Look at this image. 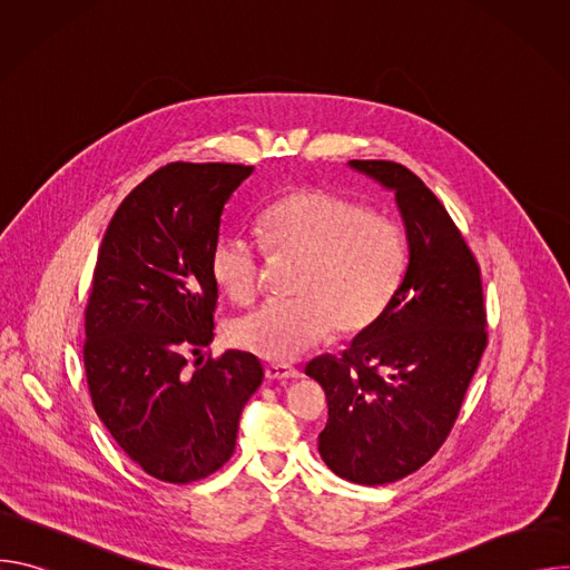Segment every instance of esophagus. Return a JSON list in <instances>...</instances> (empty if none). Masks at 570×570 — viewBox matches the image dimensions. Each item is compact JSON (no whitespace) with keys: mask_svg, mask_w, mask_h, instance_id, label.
I'll list each match as a JSON object with an SVG mask.
<instances>
[{"mask_svg":"<svg viewBox=\"0 0 570 570\" xmlns=\"http://www.w3.org/2000/svg\"><path fill=\"white\" fill-rule=\"evenodd\" d=\"M266 376L271 381H291V379H299L302 372L293 365H286V363H273L266 367Z\"/></svg>","mask_w":570,"mask_h":570,"instance_id":"1","label":"esophagus"}]
</instances>
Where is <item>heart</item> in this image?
Segmentation results:
<instances>
[{
    "label": "heart",
    "mask_w": 570,
    "mask_h": 570,
    "mask_svg": "<svg viewBox=\"0 0 570 570\" xmlns=\"http://www.w3.org/2000/svg\"><path fill=\"white\" fill-rule=\"evenodd\" d=\"M275 255L302 259L295 299H273L232 322L236 347L288 361L315 347L336 327L356 336L385 313L409 259L401 225L383 214L320 189H295L262 214ZM212 275L223 293L246 304L259 291L262 248L229 234L212 250Z\"/></svg>",
    "instance_id": "b5f03b06"
}]
</instances>
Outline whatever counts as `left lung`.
Returning a JSON list of instances; mask_svg holds the SVG:
<instances>
[{"instance_id":"obj_1","label":"left lung","mask_w":570,"mask_h":570,"mask_svg":"<svg viewBox=\"0 0 570 570\" xmlns=\"http://www.w3.org/2000/svg\"><path fill=\"white\" fill-rule=\"evenodd\" d=\"M347 165L394 194L409 266L372 327L304 374L327 394L324 464L374 487L417 471L451 433L487 345L484 304L478 264L435 194L396 161Z\"/></svg>"}]
</instances>
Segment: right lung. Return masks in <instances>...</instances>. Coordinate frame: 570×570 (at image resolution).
Returning a JSON list of instances; mask_svg holds the SVG:
<instances>
[{"label": "right lung", "instance_id": "1", "mask_svg": "<svg viewBox=\"0 0 570 570\" xmlns=\"http://www.w3.org/2000/svg\"><path fill=\"white\" fill-rule=\"evenodd\" d=\"M255 167L174 161L115 212L86 311V372L95 411L148 475L187 484L234 453L262 361L227 350L194 374L187 352L214 341L212 250L229 196Z\"/></svg>", "mask_w": 570, "mask_h": 570}]
</instances>
